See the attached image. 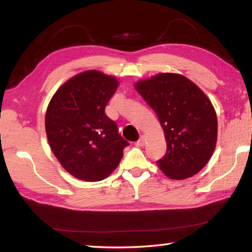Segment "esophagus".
<instances>
[{
  "mask_svg": "<svg viewBox=\"0 0 252 252\" xmlns=\"http://www.w3.org/2000/svg\"><path fill=\"white\" fill-rule=\"evenodd\" d=\"M144 143H146V136H144V135H141V136H140V139L138 140V141L135 142V146H138V147H143V146H144Z\"/></svg>",
  "mask_w": 252,
  "mask_h": 252,
  "instance_id": "esophagus-1",
  "label": "esophagus"
}]
</instances>
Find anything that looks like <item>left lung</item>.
<instances>
[{
    "label": "left lung",
    "mask_w": 252,
    "mask_h": 252,
    "mask_svg": "<svg viewBox=\"0 0 252 252\" xmlns=\"http://www.w3.org/2000/svg\"><path fill=\"white\" fill-rule=\"evenodd\" d=\"M134 89L157 113L164 132L167 152L158 167L174 180L197 174L217 144L218 120L211 101L197 84L177 73L140 80Z\"/></svg>",
    "instance_id": "obj_1"
}]
</instances>
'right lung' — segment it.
Instances as JSON below:
<instances>
[{
    "instance_id": "add662e5",
    "label": "right lung",
    "mask_w": 252,
    "mask_h": 252,
    "mask_svg": "<svg viewBox=\"0 0 252 252\" xmlns=\"http://www.w3.org/2000/svg\"><path fill=\"white\" fill-rule=\"evenodd\" d=\"M119 81L96 70L81 72L54 93L45 113L51 150L72 176L83 181L108 178L129 146L104 112Z\"/></svg>"
}]
</instances>
